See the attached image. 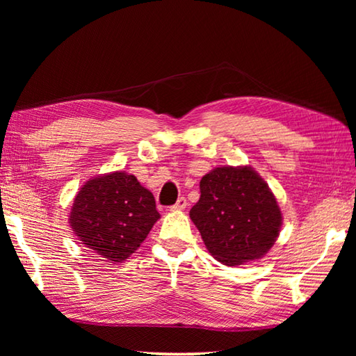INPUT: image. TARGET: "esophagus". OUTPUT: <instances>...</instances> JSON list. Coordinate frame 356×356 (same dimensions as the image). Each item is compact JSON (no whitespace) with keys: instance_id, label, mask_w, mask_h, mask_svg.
Masks as SVG:
<instances>
[{"instance_id":"34e87169","label":"esophagus","mask_w":356,"mask_h":356,"mask_svg":"<svg viewBox=\"0 0 356 356\" xmlns=\"http://www.w3.org/2000/svg\"><path fill=\"white\" fill-rule=\"evenodd\" d=\"M186 207H188L186 199H185V197H180V199L171 207V211H182V209H185Z\"/></svg>"}]
</instances>
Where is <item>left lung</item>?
I'll list each match as a JSON object with an SVG mask.
<instances>
[{
  "label": "left lung",
  "instance_id": "obj_1",
  "mask_svg": "<svg viewBox=\"0 0 356 356\" xmlns=\"http://www.w3.org/2000/svg\"><path fill=\"white\" fill-rule=\"evenodd\" d=\"M190 217L209 254L226 266L266 255L283 223L275 195L251 166H218L205 174Z\"/></svg>",
  "mask_w": 356,
  "mask_h": 356
}]
</instances>
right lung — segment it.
<instances>
[{"label": "right lung", "instance_id": "add662e5", "mask_svg": "<svg viewBox=\"0 0 356 356\" xmlns=\"http://www.w3.org/2000/svg\"><path fill=\"white\" fill-rule=\"evenodd\" d=\"M161 218L153 194L133 174L90 179L74 197L69 223L81 243L110 263H122Z\"/></svg>", "mask_w": 356, "mask_h": 356}]
</instances>
